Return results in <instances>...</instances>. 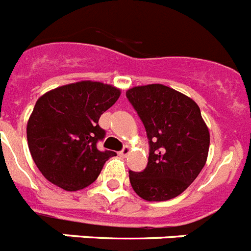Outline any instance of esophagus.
I'll return each mask as SVG.
<instances>
[{"label": "esophagus", "mask_w": 251, "mask_h": 251, "mask_svg": "<svg viewBox=\"0 0 251 251\" xmlns=\"http://www.w3.org/2000/svg\"><path fill=\"white\" fill-rule=\"evenodd\" d=\"M129 151H130L129 147H128V146H124L123 149H122V151H119V155L123 156V157H126V156H127L128 153H129Z\"/></svg>", "instance_id": "34e87169"}]
</instances>
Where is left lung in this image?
Returning <instances> with one entry per match:
<instances>
[{
  "instance_id": "8db88e82",
  "label": "left lung",
  "mask_w": 251,
  "mask_h": 251,
  "mask_svg": "<svg viewBox=\"0 0 251 251\" xmlns=\"http://www.w3.org/2000/svg\"><path fill=\"white\" fill-rule=\"evenodd\" d=\"M149 138L145 170L130 171L134 192L149 202L175 198L196 180L207 161L209 132L190 98L160 83L126 93Z\"/></svg>"
}]
</instances>
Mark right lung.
Masks as SVG:
<instances>
[{
	"label": "right lung",
	"instance_id": "1",
	"mask_svg": "<svg viewBox=\"0 0 251 251\" xmlns=\"http://www.w3.org/2000/svg\"><path fill=\"white\" fill-rule=\"evenodd\" d=\"M121 90L101 82L82 81L44 94L27 122L30 153L46 179L68 192L96 180L105 161L117 156L100 151L105 138L99 126L104 111L114 105Z\"/></svg>",
	"mask_w": 251,
	"mask_h": 251
}]
</instances>
